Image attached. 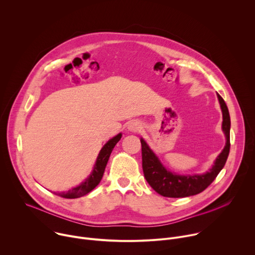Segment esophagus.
Returning a JSON list of instances; mask_svg holds the SVG:
<instances>
[{
  "label": "esophagus",
  "instance_id": "esophagus-1",
  "mask_svg": "<svg viewBox=\"0 0 255 255\" xmlns=\"http://www.w3.org/2000/svg\"><path fill=\"white\" fill-rule=\"evenodd\" d=\"M128 129L131 132H138L141 129V123L139 121H137V120L130 121L129 124H128Z\"/></svg>",
  "mask_w": 255,
  "mask_h": 255
}]
</instances>
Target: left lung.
Listing matches in <instances>:
<instances>
[{"mask_svg": "<svg viewBox=\"0 0 255 255\" xmlns=\"http://www.w3.org/2000/svg\"><path fill=\"white\" fill-rule=\"evenodd\" d=\"M222 110V130L226 138V144L217 156L212 167L201 174H177L172 172L160 162L157 155L142 137V168L144 176L150 187L159 195L167 198H185L195 196L206 190L224 167L230 151V115L226 103L217 93Z\"/></svg>", "mask_w": 255, "mask_h": 255, "instance_id": "1", "label": "left lung"}]
</instances>
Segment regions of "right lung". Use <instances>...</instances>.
<instances>
[{"mask_svg":"<svg viewBox=\"0 0 255 255\" xmlns=\"http://www.w3.org/2000/svg\"><path fill=\"white\" fill-rule=\"evenodd\" d=\"M122 137V133L117 134L113 138L109 140L102 149L99 152V155L97 157L96 163L94 165V168L91 172V174L83 181L82 184L77 186L76 188L71 189L67 192H61V193H55L57 196L66 198V199H77L81 198L87 194H89L91 191H93L99 184L103 177L106 165L108 163L109 157L111 155V152L113 148L115 147V145L119 142V140Z\"/></svg>","mask_w":255,"mask_h":255,"instance_id":"1","label":"right lung"}]
</instances>
